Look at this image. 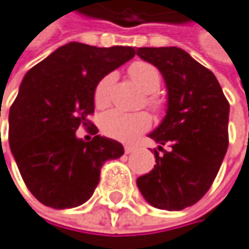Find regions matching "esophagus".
I'll use <instances>...</instances> for the list:
<instances>
[{
	"label": "esophagus",
	"instance_id": "34e87169",
	"mask_svg": "<svg viewBox=\"0 0 249 249\" xmlns=\"http://www.w3.org/2000/svg\"><path fill=\"white\" fill-rule=\"evenodd\" d=\"M135 150H136L135 145H124V153H126V154H130V153H133Z\"/></svg>",
	"mask_w": 249,
	"mask_h": 249
}]
</instances>
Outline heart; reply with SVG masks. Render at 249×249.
Masks as SVG:
<instances>
[{"instance_id": "1", "label": "heart", "mask_w": 249, "mask_h": 249, "mask_svg": "<svg viewBox=\"0 0 249 249\" xmlns=\"http://www.w3.org/2000/svg\"><path fill=\"white\" fill-rule=\"evenodd\" d=\"M129 75L140 86V89L142 92L148 93L145 96V105L153 111H156V113L163 111L165 104L156 95L161 84L160 71L154 65H151L150 62L136 60L129 67ZM114 78H116L114 72H109L98 81L93 95L96 107L102 108L108 104L111 86L114 83ZM150 126H151V119L147 113H123V111L113 109L108 111L101 119L102 133L108 136V138H113L122 142L133 141L138 135L148 130Z\"/></svg>"}]
</instances>
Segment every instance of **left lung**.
<instances>
[{"label":"left lung","instance_id":"obj_1","mask_svg":"<svg viewBox=\"0 0 249 249\" xmlns=\"http://www.w3.org/2000/svg\"><path fill=\"white\" fill-rule=\"evenodd\" d=\"M141 59L161 72L168 111L150 133L159 142L156 165L136 179L145 200L166 211L199 202L213 185L229 147V101L215 75L178 47H140ZM171 144L166 152L161 145Z\"/></svg>","mask_w":249,"mask_h":249}]
</instances>
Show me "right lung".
Listing matches in <instances>:
<instances>
[{
  "label": "right lung",
  "instance_id": "right-lung-1",
  "mask_svg": "<svg viewBox=\"0 0 249 249\" xmlns=\"http://www.w3.org/2000/svg\"><path fill=\"white\" fill-rule=\"evenodd\" d=\"M135 56L133 47H95L70 43L32 67L10 108L8 142L28 190L43 205L65 209L89 200L101 168L120 157L123 145L93 136H75L89 120L98 81Z\"/></svg>",
  "mask_w": 249,
  "mask_h": 249
}]
</instances>
